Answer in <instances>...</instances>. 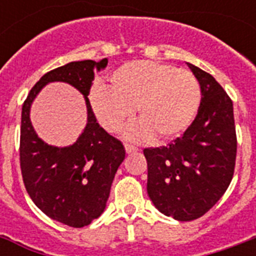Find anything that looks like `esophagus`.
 <instances>
[{
	"mask_svg": "<svg viewBox=\"0 0 256 256\" xmlns=\"http://www.w3.org/2000/svg\"><path fill=\"white\" fill-rule=\"evenodd\" d=\"M124 150H126V152L128 154H132V152H136V148H134V146H132V144H124Z\"/></svg>",
	"mask_w": 256,
	"mask_h": 256,
	"instance_id": "esophagus-1",
	"label": "esophagus"
}]
</instances>
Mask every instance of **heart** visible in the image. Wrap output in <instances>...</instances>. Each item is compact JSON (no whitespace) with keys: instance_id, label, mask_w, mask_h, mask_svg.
Returning a JSON list of instances; mask_svg holds the SVG:
<instances>
[{"instance_id":"b5f03b06","label":"heart","mask_w":256,"mask_h":256,"mask_svg":"<svg viewBox=\"0 0 256 256\" xmlns=\"http://www.w3.org/2000/svg\"><path fill=\"white\" fill-rule=\"evenodd\" d=\"M108 88L96 84L88 100L96 120L108 132L124 128L134 114L140 122L128 128L134 140H168L180 136L194 120L200 88L188 70L154 61H132L108 76Z\"/></svg>"}]
</instances>
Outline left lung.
Returning <instances> with one entry per match:
<instances>
[{
    "label": "left lung",
    "instance_id": "8db88e82",
    "mask_svg": "<svg viewBox=\"0 0 256 256\" xmlns=\"http://www.w3.org/2000/svg\"><path fill=\"white\" fill-rule=\"evenodd\" d=\"M200 85V106L182 136L148 148V194L162 214L188 222L226 192L236 158L232 100L211 74L187 64Z\"/></svg>",
    "mask_w": 256,
    "mask_h": 256
}]
</instances>
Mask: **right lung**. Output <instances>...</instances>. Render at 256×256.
Masks as SVG:
<instances>
[{"instance_id": "1", "label": "right lung", "mask_w": 256, "mask_h": 256, "mask_svg": "<svg viewBox=\"0 0 256 256\" xmlns=\"http://www.w3.org/2000/svg\"><path fill=\"white\" fill-rule=\"evenodd\" d=\"M106 65V58L100 62L86 60L52 70L33 86L22 106L20 164L26 191L49 218L77 228L90 224L104 212L112 179L124 160V144L98 124L88 98L94 73ZM49 82L69 83L86 96V128L66 148L44 142L30 122L34 98Z\"/></svg>"}]
</instances>
